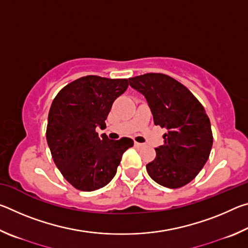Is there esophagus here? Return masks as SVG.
<instances>
[{
  "mask_svg": "<svg viewBox=\"0 0 248 248\" xmlns=\"http://www.w3.org/2000/svg\"><path fill=\"white\" fill-rule=\"evenodd\" d=\"M134 146H136V148H142V146H143V144L139 143V142H134Z\"/></svg>",
  "mask_w": 248,
  "mask_h": 248,
  "instance_id": "1",
  "label": "esophagus"
}]
</instances>
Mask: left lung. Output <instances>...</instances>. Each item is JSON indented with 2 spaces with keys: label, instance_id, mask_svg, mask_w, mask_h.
Instances as JSON below:
<instances>
[{
  "label": "left lung",
  "instance_id": "8db88e82",
  "mask_svg": "<svg viewBox=\"0 0 248 248\" xmlns=\"http://www.w3.org/2000/svg\"><path fill=\"white\" fill-rule=\"evenodd\" d=\"M130 86L144 95L155 125L166 129L164 144L155 149L156 156L146 164L154 182L166 188L190 183L207 163L212 148L208 115L194 94L162 73H146L129 78Z\"/></svg>",
  "mask_w": 248,
  "mask_h": 248
}]
</instances>
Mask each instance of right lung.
<instances>
[{
    "label": "right lung",
    "instance_id": "obj_1",
    "mask_svg": "<svg viewBox=\"0 0 248 248\" xmlns=\"http://www.w3.org/2000/svg\"><path fill=\"white\" fill-rule=\"evenodd\" d=\"M127 78L97 75L79 78L54 97L48 116L47 142L54 164L74 188L93 191L114 178L123 154L133 146L130 138L109 140L96 128L105 120L115 99L128 89Z\"/></svg>",
    "mask_w": 248,
    "mask_h": 248
}]
</instances>
